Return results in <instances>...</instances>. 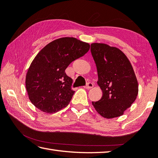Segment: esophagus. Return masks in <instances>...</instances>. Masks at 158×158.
I'll list each match as a JSON object with an SVG mask.
<instances>
[{
	"label": "esophagus",
	"mask_w": 158,
	"mask_h": 158,
	"mask_svg": "<svg viewBox=\"0 0 158 158\" xmlns=\"http://www.w3.org/2000/svg\"><path fill=\"white\" fill-rule=\"evenodd\" d=\"M93 86H94L93 83H91V82H88L87 84H86V85L85 86L84 88H86V89H90L92 88H93Z\"/></svg>",
	"instance_id": "esophagus-1"
}]
</instances>
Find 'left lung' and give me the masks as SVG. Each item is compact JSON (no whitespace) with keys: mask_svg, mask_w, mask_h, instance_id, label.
<instances>
[{"mask_svg":"<svg viewBox=\"0 0 158 158\" xmlns=\"http://www.w3.org/2000/svg\"><path fill=\"white\" fill-rule=\"evenodd\" d=\"M91 53L97 66L98 85L103 96L92 102L97 112L106 118L121 116L135 101L138 93L136 77L130 61L118 48L92 43Z\"/></svg>","mask_w":158,"mask_h":158,"instance_id":"obj_1","label":"left lung"}]
</instances>
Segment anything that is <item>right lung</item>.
<instances>
[{
    "instance_id": "obj_1",
    "label": "right lung",
    "mask_w": 158,
    "mask_h": 158,
    "mask_svg": "<svg viewBox=\"0 0 158 158\" xmlns=\"http://www.w3.org/2000/svg\"><path fill=\"white\" fill-rule=\"evenodd\" d=\"M88 43L75 38H61L44 46L31 64L26 75V88L31 102L42 112L52 114L66 107L75 93L73 79L65 70L83 56Z\"/></svg>"
}]
</instances>
